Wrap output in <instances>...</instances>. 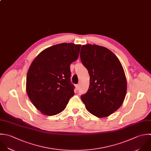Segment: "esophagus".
Segmentation results:
<instances>
[{
  "label": "esophagus",
  "instance_id": "34e87169",
  "mask_svg": "<svg viewBox=\"0 0 151 151\" xmlns=\"http://www.w3.org/2000/svg\"><path fill=\"white\" fill-rule=\"evenodd\" d=\"M75 87H76V89L77 90L79 89V84L76 85H75Z\"/></svg>",
  "mask_w": 151,
  "mask_h": 151
}]
</instances>
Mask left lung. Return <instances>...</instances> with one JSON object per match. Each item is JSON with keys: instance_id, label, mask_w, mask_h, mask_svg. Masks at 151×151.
I'll list each match as a JSON object with an SVG mask.
<instances>
[{"instance_id": "left-lung-1", "label": "left lung", "mask_w": 151, "mask_h": 151, "mask_svg": "<svg viewBox=\"0 0 151 151\" xmlns=\"http://www.w3.org/2000/svg\"><path fill=\"white\" fill-rule=\"evenodd\" d=\"M80 58L90 76L89 89L81 96L86 109L98 118L111 115L122 105L127 93L119 60L108 49L91 44L82 46Z\"/></svg>"}]
</instances>
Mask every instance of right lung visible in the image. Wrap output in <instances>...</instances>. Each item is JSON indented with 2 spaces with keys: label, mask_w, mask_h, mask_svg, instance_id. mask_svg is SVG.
Here are the masks:
<instances>
[{
  "label": "right lung",
  "mask_w": 151,
  "mask_h": 151,
  "mask_svg": "<svg viewBox=\"0 0 151 151\" xmlns=\"http://www.w3.org/2000/svg\"><path fill=\"white\" fill-rule=\"evenodd\" d=\"M81 45L63 43L41 52L32 62L26 77V92L33 105L48 116L57 115L74 95L70 65Z\"/></svg>",
  "instance_id": "obj_1"
}]
</instances>
